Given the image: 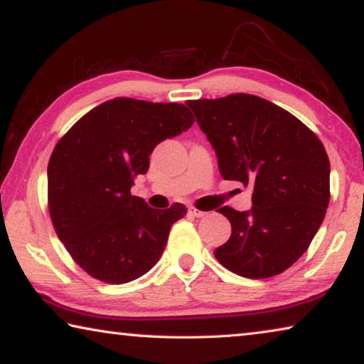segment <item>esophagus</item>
Wrapping results in <instances>:
<instances>
[{
	"label": "esophagus",
	"instance_id": "1",
	"mask_svg": "<svg viewBox=\"0 0 364 364\" xmlns=\"http://www.w3.org/2000/svg\"><path fill=\"white\" fill-rule=\"evenodd\" d=\"M188 214H190V216H192V218H203L206 213L196 210V208H193V206H190V208H188Z\"/></svg>",
	"mask_w": 364,
	"mask_h": 364
}]
</instances>
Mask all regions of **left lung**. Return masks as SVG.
Here are the masks:
<instances>
[{"label": "left lung", "mask_w": 364, "mask_h": 364, "mask_svg": "<svg viewBox=\"0 0 364 364\" xmlns=\"http://www.w3.org/2000/svg\"><path fill=\"white\" fill-rule=\"evenodd\" d=\"M187 105L216 151L221 176L253 188L252 210H218L232 234L214 256L242 277L277 276L306 252L324 221L331 164L323 143L290 112L255 95Z\"/></svg>", "instance_id": "left-lung-1"}]
</instances>
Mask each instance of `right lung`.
Returning a JSON list of instances; mask_svg holds the SVG:
<instances>
[{"instance_id":"right-lung-1","label":"right lung","mask_w":364,"mask_h":364,"mask_svg":"<svg viewBox=\"0 0 364 364\" xmlns=\"http://www.w3.org/2000/svg\"><path fill=\"white\" fill-rule=\"evenodd\" d=\"M195 119L187 106L134 98L105 101L79 119L48 163V206L59 240L92 277L126 284L158 263L187 208L154 210L130 195L150 154Z\"/></svg>"}]
</instances>
